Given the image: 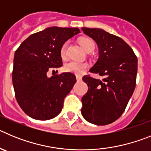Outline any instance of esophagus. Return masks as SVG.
Listing matches in <instances>:
<instances>
[{
	"label": "esophagus",
	"mask_w": 151,
	"mask_h": 151,
	"mask_svg": "<svg viewBox=\"0 0 151 151\" xmlns=\"http://www.w3.org/2000/svg\"><path fill=\"white\" fill-rule=\"evenodd\" d=\"M76 80L78 81V82L81 81V80H82V76H78V75H77V76H76Z\"/></svg>",
	"instance_id": "esophagus-1"
}]
</instances>
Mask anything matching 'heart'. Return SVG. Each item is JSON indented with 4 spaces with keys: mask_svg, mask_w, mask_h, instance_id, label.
I'll list each match as a JSON object with an SVG mask.
<instances>
[{
    "mask_svg": "<svg viewBox=\"0 0 151 151\" xmlns=\"http://www.w3.org/2000/svg\"><path fill=\"white\" fill-rule=\"evenodd\" d=\"M80 44L82 46L85 51H93L95 48L94 42L92 40L88 38H82L80 40ZM68 46V41L65 42L62 45L60 48V55L63 58L66 57V48ZM88 68V64L86 63H80L77 61H69L66 63L64 66L63 69L66 72L72 73L74 74L82 75L85 71V69Z\"/></svg>",
    "mask_w": 151,
    "mask_h": 151,
    "instance_id": "1",
    "label": "heart"
}]
</instances>
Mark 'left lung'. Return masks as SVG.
I'll return each instance as SVG.
<instances>
[{
  "label": "left lung",
  "mask_w": 151,
  "mask_h": 151,
  "mask_svg": "<svg viewBox=\"0 0 151 151\" xmlns=\"http://www.w3.org/2000/svg\"><path fill=\"white\" fill-rule=\"evenodd\" d=\"M99 49V58L90 69L104 79L85 76L88 89L82 98V114L91 123L104 125L121 116L135 88L138 59L121 38L101 29L82 28Z\"/></svg>",
  "instance_id": "left-lung-1"
}]
</instances>
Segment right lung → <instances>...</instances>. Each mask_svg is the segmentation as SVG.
Here are the masks:
<instances>
[{
  "mask_svg": "<svg viewBox=\"0 0 151 151\" xmlns=\"http://www.w3.org/2000/svg\"><path fill=\"white\" fill-rule=\"evenodd\" d=\"M79 32L78 28H47L31 35L16 50L12 73L16 99L32 118L47 120L62 110L76 76L65 73L49 78L47 73L62 66L61 47Z\"/></svg>",
  "mask_w": 151,
  "mask_h": 151,
  "instance_id": "right-lung-1",
  "label": "right lung"
}]
</instances>
